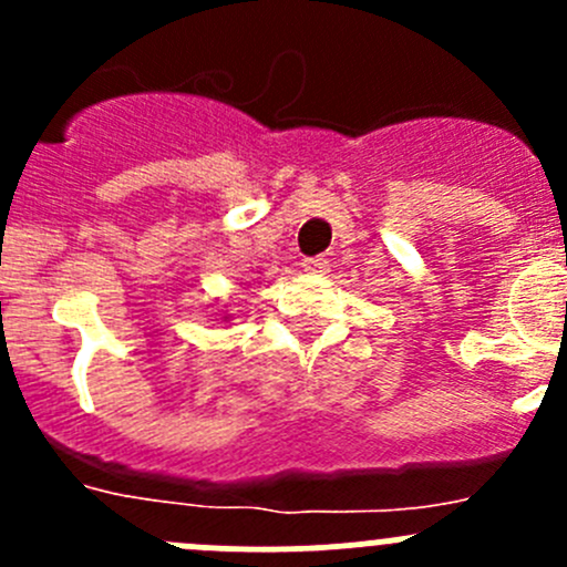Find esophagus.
I'll return each instance as SVG.
<instances>
[{"instance_id": "obj_1", "label": "esophagus", "mask_w": 567, "mask_h": 567, "mask_svg": "<svg viewBox=\"0 0 567 567\" xmlns=\"http://www.w3.org/2000/svg\"><path fill=\"white\" fill-rule=\"evenodd\" d=\"M326 266H329V260H326V257H307V260L301 262V268H305L307 274H323Z\"/></svg>"}]
</instances>
